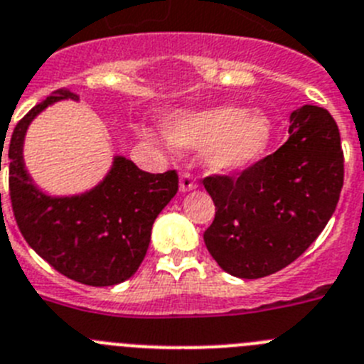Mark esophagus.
<instances>
[{
	"label": "esophagus",
	"instance_id": "34e87169",
	"mask_svg": "<svg viewBox=\"0 0 364 364\" xmlns=\"http://www.w3.org/2000/svg\"><path fill=\"white\" fill-rule=\"evenodd\" d=\"M196 188V180L193 173L182 171L180 173V191H193Z\"/></svg>",
	"mask_w": 364,
	"mask_h": 364
}]
</instances>
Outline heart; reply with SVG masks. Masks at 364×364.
<instances>
[{
    "instance_id": "b5f03b06",
    "label": "heart",
    "mask_w": 364,
    "mask_h": 364,
    "mask_svg": "<svg viewBox=\"0 0 364 364\" xmlns=\"http://www.w3.org/2000/svg\"><path fill=\"white\" fill-rule=\"evenodd\" d=\"M164 129L175 148H208L209 166L228 173L245 171L259 162L274 133L265 112L232 105L173 113Z\"/></svg>"
}]
</instances>
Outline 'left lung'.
<instances>
[{"label":"left lung","instance_id":"left-lung-1","mask_svg":"<svg viewBox=\"0 0 364 364\" xmlns=\"http://www.w3.org/2000/svg\"><path fill=\"white\" fill-rule=\"evenodd\" d=\"M289 141L238 176L209 175L215 220L204 232L223 271L256 279L303 255L336 211L345 176L341 136L325 108L291 115Z\"/></svg>","mask_w":364,"mask_h":364}]
</instances>
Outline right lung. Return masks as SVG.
Wrapping results in <instances>:
<instances>
[{
    "label": "right lung",
    "mask_w": 364,
    "mask_h": 364,
    "mask_svg": "<svg viewBox=\"0 0 364 364\" xmlns=\"http://www.w3.org/2000/svg\"><path fill=\"white\" fill-rule=\"evenodd\" d=\"M61 99L77 95L53 92L12 132L6 151L12 211L26 243L55 271L82 285H117L141 267L153 222L178 191V175L175 169L142 171L132 160L115 156L106 178L85 195L52 198L41 193L23 164V141L32 119Z\"/></svg>",
    "instance_id": "add662e5"
}]
</instances>
